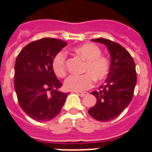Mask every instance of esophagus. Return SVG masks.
<instances>
[{"label": "esophagus", "instance_id": "esophagus-1", "mask_svg": "<svg viewBox=\"0 0 152 152\" xmlns=\"http://www.w3.org/2000/svg\"><path fill=\"white\" fill-rule=\"evenodd\" d=\"M76 93H77V94H79V95L80 96V97H84V96L88 95V94H89V93H88V92H80V93L76 92Z\"/></svg>", "mask_w": 152, "mask_h": 152}]
</instances>
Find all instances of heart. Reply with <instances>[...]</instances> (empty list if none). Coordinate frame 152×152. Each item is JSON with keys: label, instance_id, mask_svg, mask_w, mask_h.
<instances>
[{"label": "heart", "instance_id": "heart-1", "mask_svg": "<svg viewBox=\"0 0 152 152\" xmlns=\"http://www.w3.org/2000/svg\"><path fill=\"white\" fill-rule=\"evenodd\" d=\"M73 53L86 60L81 76H70L64 81L66 90L80 92L91 88L94 80L101 81L107 76L110 71V61L107 58L101 55L102 51L98 45L92 43L83 44L72 49ZM66 53L60 51L54 56L52 68L58 77L66 76Z\"/></svg>", "mask_w": 152, "mask_h": 152}]
</instances>
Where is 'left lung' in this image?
<instances>
[{"mask_svg": "<svg viewBox=\"0 0 152 152\" xmlns=\"http://www.w3.org/2000/svg\"><path fill=\"white\" fill-rule=\"evenodd\" d=\"M92 40L106 45L111 56L108 75L99 91L91 93L97 102L88 111L94 119L105 122L117 117L130 103L137 83L135 63L121 45L104 38Z\"/></svg>", "mask_w": 152, "mask_h": 152, "instance_id": "obj_1", "label": "left lung"}]
</instances>
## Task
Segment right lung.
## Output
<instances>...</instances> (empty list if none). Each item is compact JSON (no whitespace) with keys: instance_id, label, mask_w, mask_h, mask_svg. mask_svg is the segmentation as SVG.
<instances>
[{"instance_id":"obj_1","label":"right lung","mask_w":152,"mask_h":152,"mask_svg":"<svg viewBox=\"0 0 152 152\" xmlns=\"http://www.w3.org/2000/svg\"><path fill=\"white\" fill-rule=\"evenodd\" d=\"M66 45L61 40L42 38L27 45L17 56L15 92L23 111L35 121L57 116L69 94L58 90L62 83L52 68L54 56Z\"/></svg>"}]
</instances>
